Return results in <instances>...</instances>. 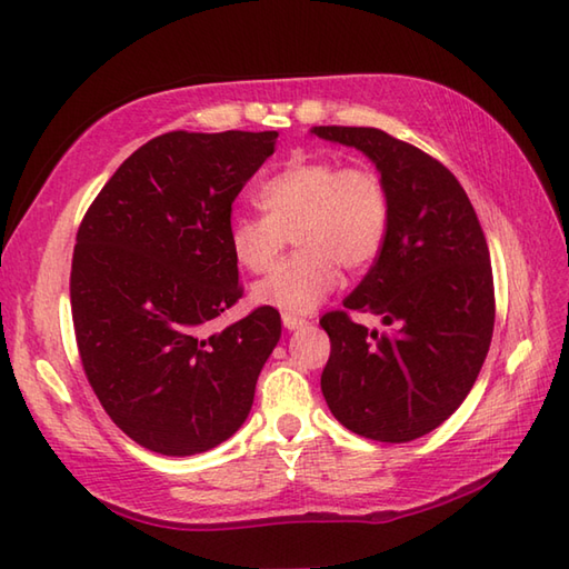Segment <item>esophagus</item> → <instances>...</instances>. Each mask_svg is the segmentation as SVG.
I'll return each mask as SVG.
<instances>
[{"instance_id": "esophagus-1", "label": "esophagus", "mask_w": 569, "mask_h": 569, "mask_svg": "<svg viewBox=\"0 0 569 569\" xmlns=\"http://www.w3.org/2000/svg\"><path fill=\"white\" fill-rule=\"evenodd\" d=\"M281 320H283V328H286V330H300V328H306V325H308L306 318L291 316V312H283Z\"/></svg>"}]
</instances>
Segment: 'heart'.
I'll return each instance as SVG.
<instances>
[{
	"instance_id": "obj_1",
	"label": "heart",
	"mask_w": 569,
	"mask_h": 569,
	"mask_svg": "<svg viewBox=\"0 0 569 569\" xmlns=\"http://www.w3.org/2000/svg\"><path fill=\"white\" fill-rule=\"evenodd\" d=\"M263 214L229 222V249L251 273L269 271L288 237L300 249L253 286V300L286 312H308L328 298L340 266L365 271L389 232V196L367 166L328 159L296 161L271 176L257 196Z\"/></svg>"
}]
</instances>
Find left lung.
Here are the masks:
<instances>
[{"mask_svg": "<svg viewBox=\"0 0 569 569\" xmlns=\"http://www.w3.org/2000/svg\"><path fill=\"white\" fill-rule=\"evenodd\" d=\"M361 151L389 196L383 249L345 310L320 320L330 335L322 396L361 438L410 442L462 406L493 332L489 247L465 188L432 156L371 127H312ZM352 309L391 331H367Z\"/></svg>", "mask_w": 569, "mask_h": 569, "instance_id": "1", "label": "left lung"}]
</instances>
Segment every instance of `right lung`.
Here are the masks:
<instances>
[{"label":"right lung","instance_id":"1","mask_svg":"<svg viewBox=\"0 0 569 569\" xmlns=\"http://www.w3.org/2000/svg\"><path fill=\"white\" fill-rule=\"evenodd\" d=\"M278 131H168L107 180L78 229L70 308L82 369L107 416L151 452H208L244 426L281 340L257 308L208 335L241 298L232 202Z\"/></svg>","mask_w":569,"mask_h":569}]
</instances>
